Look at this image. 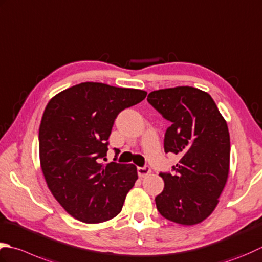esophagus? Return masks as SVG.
<instances>
[{
  "label": "esophagus",
  "mask_w": 262,
  "mask_h": 262,
  "mask_svg": "<svg viewBox=\"0 0 262 262\" xmlns=\"http://www.w3.org/2000/svg\"><path fill=\"white\" fill-rule=\"evenodd\" d=\"M137 173H138V176H140L141 178L142 177H146L147 175H150V173H151V168L148 167V166L138 167L137 168Z\"/></svg>",
  "instance_id": "1"
}]
</instances>
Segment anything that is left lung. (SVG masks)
<instances>
[{"label":"left lung","instance_id":"obj_1","mask_svg":"<svg viewBox=\"0 0 262 262\" xmlns=\"http://www.w3.org/2000/svg\"><path fill=\"white\" fill-rule=\"evenodd\" d=\"M147 102L171 122L166 153L181 157L172 171L160 172L165 188L156 198L162 217L195 225L209 217L227 182L230 141L226 121L206 92L189 86L153 91Z\"/></svg>","mask_w":262,"mask_h":262}]
</instances>
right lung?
<instances>
[{"mask_svg":"<svg viewBox=\"0 0 262 262\" xmlns=\"http://www.w3.org/2000/svg\"><path fill=\"white\" fill-rule=\"evenodd\" d=\"M145 91L81 83L48 103L39 126L40 167L50 191L67 212L86 224L121 211L137 179L134 165L106 161L117 116L145 99Z\"/></svg>","mask_w":262,"mask_h":262,"instance_id":"obj_1","label":"right lung"}]
</instances>
